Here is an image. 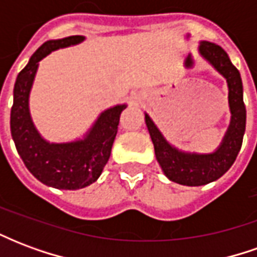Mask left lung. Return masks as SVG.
Returning a JSON list of instances; mask_svg holds the SVG:
<instances>
[{"label": "left lung", "mask_w": 257, "mask_h": 257, "mask_svg": "<svg viewBox=\"0 0 257 257\" xmlns=\"http://www.w3.org/2000/svg\"><path fill=\"white\" fill-rule=\"evenodd\" d=\"M201 56L208 60L227 79L228 106L231 121L224 139L215 153H183L168 143L156 123L146 114V125L156 150V158L169 180L183 186H204L221 178L231 168L242 146L246 108L243 104L241 75L224 49L212 42L202 41L198 48Z\"/></svg>", "instance_id": "8db88e82"}]
</instances>
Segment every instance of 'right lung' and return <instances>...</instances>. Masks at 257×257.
<instances>
[{
	"label": "right lung",
	"mask_w": 257,
	"mask_h": 257,
	"mask_svg": "<svg viewBox=\"0 0 257 257\" xmlns=\"http://www.w3.org/2000/svg\"><path fill=\"white\" fill-rule=\"evenodd\" d=\"M84 40L82 36H71L42 44L15 82L11 134L16 150L34 178L59 190L84 189L97 180L110 158L119 117L126 107L119 104L101 112L82 140L49 143L37 132L29 111V96L38 62L52 51L75 45Z\"/></svg>",
	"instance_id": "add662e5"
}]
</instances>
